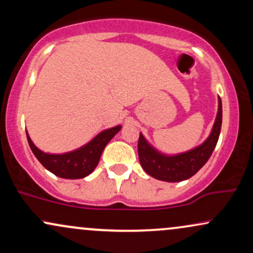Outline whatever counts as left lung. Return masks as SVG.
<instances>
[{
  "instance_id": "8db88e82",
  "label": "left lung",
  "mask_w": 253,
  "mask_h": 253,
  "mask_svg": "<svg viewBox=\"0 0 253 253\" xmlns=\"http://www.w3.org/2000/svg\"><path fill=\"white\" fill-rule=\"evenodd\" d=\"M222 123V104L219 97V109L213 129L207 140L195 149L176 156H165L153 149L140 133L138 156L145 172L159 181L181 182L190 178L207 163L215 149Z\"/></svg>"
}]
</instances>
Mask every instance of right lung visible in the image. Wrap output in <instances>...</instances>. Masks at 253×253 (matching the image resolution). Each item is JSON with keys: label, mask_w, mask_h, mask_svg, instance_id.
Wrapping results in <instances>:
<instances>
[{"label": "right lung", "mask_w": 253, "mask_h": 253, "mask_svg": "<svg viewBox=\"0 0 253 253\" xmlns=\"http://www.w3.org/2000/svg\"><path fill=\"white\" fill-rule=\"evenodd\" d=\"M120 129L121 126H115L113 128L103 130L85 146L72 152L64 153V155H50V153L42 152L33 144L28 134L27 140L32 152L45 169L62 178L77 179L83 178L94 171L100 162L101 155L106 145Z\"/></svg>", "instance_id": "right-lung-1"}]
</instances>
